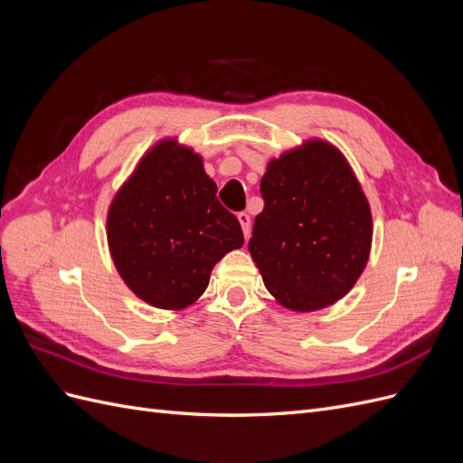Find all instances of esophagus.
Instances as JSON below:
<instances>
[{"label": "esophagus", "instance_id": "esophagus-1", "mask_svg": "<svg viewBox=\"0 0 463 463\" xmlns=\"http://www.w3.org/2000/svg\"><path fill=\"white\" fill-rule=\"evenodd\" d=\"M237 220H240V223H241L243 235L249 237V232H250V216H249L247 213H240V214H237Z\"/></svg>", "mask_w": 463, "mask_h": 463}]
</instances>
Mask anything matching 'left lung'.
<instances>
[{"label": "left lung", "instance_id": "obj_1", "mask_svg": "<svg viewBox=\"0 0 463 463\" xmlns=\"http://www.w3.org/2000/svg\"><path fill=\"white\" fill-rule=\"evenodd\" d=\"M260 197L249 253L266 289L299 313L342 299L369 260L373 220L340 150L309 141L282 154L266 167Z\"/></svg>", "mask_w": 463, "mask_h": 463}]
</instances>
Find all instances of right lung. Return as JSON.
<instances>
[{
    "label": "right lung",
    "mask_w": 463,
    "mask_h": 463,
    "mask_svg": "<svg viewBox=\"0 0 463 463\" xmlns=\"http://www.w3.org/2000/svg\"><path fill=\"white\" fill-rule=\"evenodd\" d=\"M203 160L162 141L138 162L108 213V245L123 282L158 309L197 301L214 264L243 245V232L216 197Z\"/></svg>",
    "instance_id": "1"
}]
</instances>
